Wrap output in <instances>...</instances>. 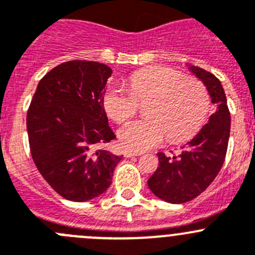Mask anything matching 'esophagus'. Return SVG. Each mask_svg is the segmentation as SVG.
<instances>
[{"label":"esophagus","instance_id":"1","mask_svg":"<svg viewBox=\"0 0 255 255\" xmlns=\"http://www.w3.org/2000/svg\"><path fill=\"white\" fill-rule=\"evenodd\" d=\"M139 155H141V152L140 151H132V150H125V151H124V156L125 157L139 156Z\"/></svg>","mask_w":255,"mask_h":255}]
</instances>
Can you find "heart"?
<instances>
[{
	"mask_svg": "<svg viewBox=\"0 0 255 255\" xmlns=\"http://www.w3.org/2000/svg\"><path fill=\"white\" fill-rule=\"evenodd\" d=\"M130 90L111 86L104 96V106L118 123L131 118L139 103H147V119L134 120L119 130V139L126 149H150L168 135L173 142L193 137L204 125L210 99L199 80L169 66H152L135 71L129 77Z\"/></svg>",
	"mask_w": 255,
	"mask_h": 255,
	"instance_id": "heart-1",
	"label": "heart"
}]
</instances>
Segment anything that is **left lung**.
Here are the masks:
<instances>
[{"label":"left lung","instance_id":"1","mask_svg":"<svg viewBox=\"0 0 255 255\" xmlns=\"http://www.w3.org/2000/svg\"><path fill=\"white\" fill-rule=\"evenodd\" d=\"M188 69L207 87L217 110L178 154H157L159 166L147 185L154 195L171 204L190 202L212 184L224 164L230 134V113L222 82L204 69L191 65Z\"/></svg>","mask_w":255,"mask_h":255}]
</instances>
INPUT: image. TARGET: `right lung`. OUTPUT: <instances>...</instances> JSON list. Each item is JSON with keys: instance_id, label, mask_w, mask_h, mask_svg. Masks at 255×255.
I'll use <instances>...</instances> for the list:
<instances>
[{"instance_id": "obj_1", "label": "right lung", "mask_w": 255, "mask_h": 255, "mask_svg": "<svg viewBox=\"0 0 255 255\" xmlns=\"http://www.w3.org/2000/svg\"><path fill=\"white\" fill-rule=\"evenodd\" d=\"M111 74L100 62H64L41 79L28 108L26 124L36 168L71 202L105 193L123 157L96 149L116 137L104 109Z\"/></svg>"}]
</instances>
